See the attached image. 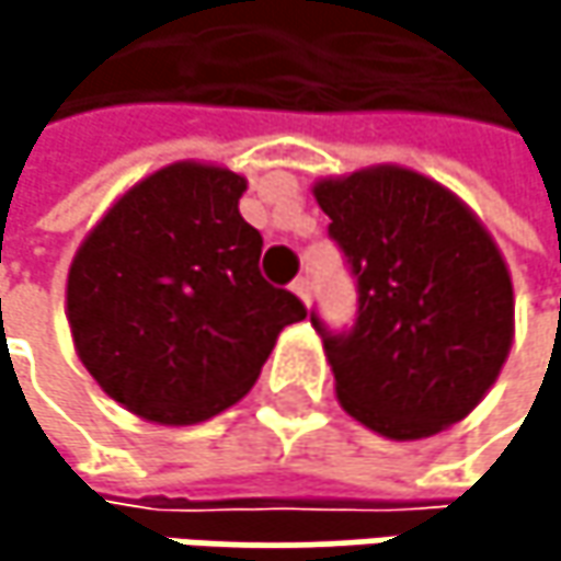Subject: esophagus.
<instances>
[{
  "label": "esophagus",
  "mask_w": 561,
  "mask_h": 561,
  "mask_svg": "<svg viewBox=\"0 0 561 561\" xmlns=\"http://www.w3.org/2000/svg\"><path fill=\"white\" fill-rule=\"evenodd\" d=\"M291 291L308 305V301H311V279H305V276H301V279H295L291 282Z\"/></svg>",
  "instance_id": "obj_1"
}]
</instances>
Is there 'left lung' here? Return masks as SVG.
Masks as SVG:
<instances>
[{
	"mask_svg": "<svg viewBox=\"0 0 561 561\" xmlns=\"http://www.w3.org/2000/svg\"><path fill=\"white\" fill-rule=\"evenodd\" d=\"M311 191L360 291L347 334H328L311 314L337 402L392 442L461 422L513 344L501 247L455 191L402 165L318 178Z\"/></svg>",
	"mask_w": 561,
	"mask_h": 561,
	"instance_id": "left-lung-1",
	"label": "left lung"
}]
</instances>
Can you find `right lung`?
I'll return each mask as SVG.
<instances>
[{"label": "right lung", "mask_w": 561, "mask_h": 561, "mask_svg": "<svg viewBox=\"0 0 561 561\" xmlns=\"http://www.w3.org/2000/svg\"><path fill=\"white\" fill-rule=\"evenodd\" d=\"M247 178L171 162L123 191L67 270L73 351L100 390L159 425H197L253 390L305 305L260 276Z\"/></svg>", "instance_id": "1"}]
</instances>
